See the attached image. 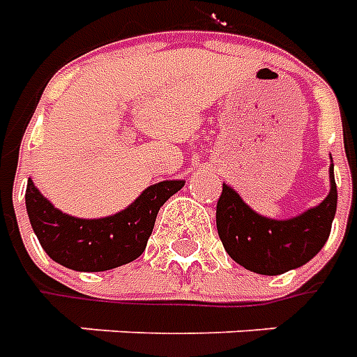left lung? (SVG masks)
Listing matches in <instances>:
<instances>
[{"mask_svg": "<svg viewBox=\"0 0 357 357\" xmlns=\"http://www.w3.org/2000/svg\"><path fill=\"white\" fill-rule=\"evenodd\" d=\"M333 168L331 160V189L323 202L287 220L258 214L233 187L224 183L216 206V225L225 252L239 266L260 275H281L310 262L329 239L337 212Z\"/></svg>", "mask_w": 357, "mask_h": 357, "instance_id": "8db88e82", "label": "left lung"}]
</instances>
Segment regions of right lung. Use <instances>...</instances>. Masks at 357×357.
Wrapping results in <instances>:
<instances>
[{"mask_svg":"<svg viewBox=\"0 0 357 357\" xmlns=\"http://www.w3.org/2000/svg\"><path fill=\"white\" fill-rule=\"evenodd\" d=\"M183 185V179L158 181L128 208L93 220L55 208L32 179H28L24 199L32 229L53 262L74 271H107L143 255L158 210Z\"/></svg>","mask_w":357,"mask_h":357,"instance_id":"1","label":"right lung"}]
</instances>
